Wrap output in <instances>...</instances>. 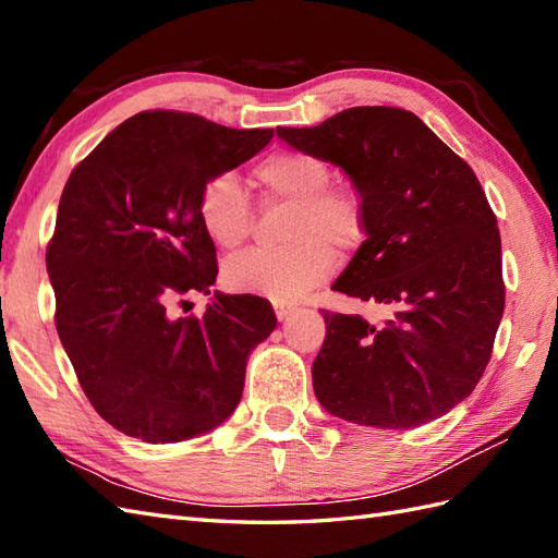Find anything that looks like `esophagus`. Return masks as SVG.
<instances>
[{"label":"esophagus","mask_w":558,"mask_h":558,"mask_svg":"<svg viewBox=\"0 0 558 558\" xmlns=\"http://www.w3.org/2000/svg\"><path fill=\"white\" fill-rule=\"evenodd\" d=\"M274 308H276V316H278V320H280V323H282V320H288V318L292 316V311H294L290 304H276Z\"/></svg>","instance_id":"1"}]
</instances>
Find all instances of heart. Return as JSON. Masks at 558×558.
I'll use <instances>...</instances> for the list:
<instances>
[{"label":"heart","instance_id":"obj_1","mask_svg":"<svg viewBox=\"0 0 558 558\" xmlns=\"http://www.w3.org/2000/svg\"><path fill=\"white\" fill-rule=\"evenodd\" d=\"M266 197L294 206L288 247L252 250L232 256L223 268L230 290L296 302L328 280L335 252H354L366 232L364 206L352 190L332 187L330 166L304 151H276L254 168ZM199 220L218 247L232 250L247 240L252 204L240 178L230 171L211 175L199 192Z\"/></svg>","mask_w":558,"mask_h":558}]
</instances>
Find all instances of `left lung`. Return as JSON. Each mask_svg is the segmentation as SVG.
<instances>
[{
	"label": "left lung",
	"mask_w": 558,
	"mask_h": 558,
	"mask_svg": "<svg viewBox=\"0 0 558 558\" xmlns=\"http://www.w3.org/2000/svg\"><path fill=\"white\" fill-rule=\"evenodd\" d=\"M276 133L342 168L364 206L366 240L332 290L392 306L378 326L323 311L326 342L311 366L320 407L383 430L445 416L483 378L504 314L497 218L471 166L392 107Z\"/></svg>",
	"instance_id": "1"
}]
</instances>
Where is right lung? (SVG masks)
Returning <instances> with one entry per match:
<instances>
[{"instance_id": "obj_1", "label": "right lung", "mask_w": 558, "mask_h": 558, "mask_svg": "<svg viewBox=\"0 0 558 558\" xmlns=\"http://www.w3.org/2000/svg\"><path fill=\"white\" fill-rule=\"evenodd\" d=\"M274 131H235L180 111H142L73 168L47 274L57 332L99 416L149 445L183 442L230 418L252 349L276 328L254 294L214 292L202 318H171L211 294L216 247L202 185L262 151Z\"/></svg>"}]
</instances>
